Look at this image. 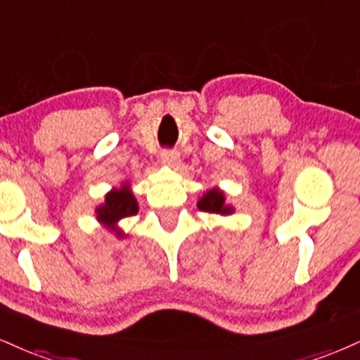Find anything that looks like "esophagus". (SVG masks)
Instances as JSON below:
<instances>
[{"label": "esophagus", "mask_w": 360, "mask_h": 360, "mask_svg": "<svg viewBox=\"0 0 360 360\" xmlns=\"http://www.w3.org/2000/svg\"><path fill=\"white\" fill-rule=\"evenodd\" d=\"M161 158H162V161L166 162V164H169V166H177V162H179V153H177V150H174V149H162L161 150Z\"/></svg>", "instance_id": "obj_1"}]
</instances>
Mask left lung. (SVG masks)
<instances>
[{"label":"left lung","instance_id":"8db88e82","mask_svg":"<svg viewBox=\"0 0 360 360\" xmlns=\"http://www.w3.org/2000/svg\"><path fill=\"white\" fill-rule=\"evenodd\" d=\"M198 207L201 211H206V213L229 214L233 211L229 206H224V194L221 191H218V189L207 191L205 196L198 201Z\"/></svg>","mask_w":360,"mask_h":360}]
</instances>
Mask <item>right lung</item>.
<instances>
[{"label": "right lung", "instance_id": "add662e5", "mask_svg": "<svg viewBox=\"0 0 360 360\" xmlns=\"http://www.w3.org/2000/svg\"><path fill=\"white\" fill-rule=\"evenodd\" d=\"M139 206L136 198L132 196V193L129 191L127 186L120 189H114L105 196V202L97 210V218L103 221L105 224L114 229L117 236H120V229H117L114 224L119 221V219L127 218V216L137 214Z\"/></svg>", "mask_w": 360, "mask_h": 360}]
</instances>
